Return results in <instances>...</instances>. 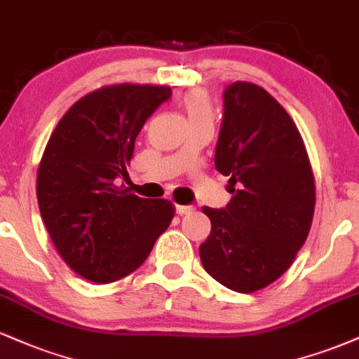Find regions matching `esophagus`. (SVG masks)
<instances>
[{"label":"esophagus","mask_w":359,"mask_h":359,"mask_svg":"<svg viewBox=\"0 0 359 359\" xmlns=\"http://www.w3.org/2000/svg\"><path fill=\"white\" fill-rule=\"evenodd\" d=\"M195 212V208H193L191 205H178L176 206V213L178 215H189Z\"/></svg>","instance_id":"esophagus-1"}]
</instances>
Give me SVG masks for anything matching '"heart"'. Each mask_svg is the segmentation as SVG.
I'll return each mask as SVG.
<instances>
[{"instance_id": "1", "label": "heart", "mask_w": 359, "mask_h": 359, "mask_svg": "<svg viewBox=\"0 0 359 359\" xmlns=\"http://www.w3.org/2000/svg\"><path fill=\"white\" fill-rule=\"evenodd\" d=\"M183 105L187 109L189 121L203 119V117H213L212 102L203 88H193L188 90L183 97Z\"/></svg>"}]
</instances>
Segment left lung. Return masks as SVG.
I'll return each instance as SVG.
<instances>
[{"instance_id":"8db88e82","label":"left lung","mask_w":359,"mask_h":359,"mask_svg":"<svg viewBox=\"0 0 359 359\" xmlns=\"http://www.w3.org/2000/svg\"><path fill=\"white\" fill-rule=\"evenodd\" d=\"M223 109L215 168L233 196L222 210L203 206L212 231L200 259L222 285L250 294L279 279L304 245L314 175L296 124L265 88L231 83Z\"/></svg>"}]
</instances>
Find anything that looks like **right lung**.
<instances>
[{"mask_svg": "<svg viewBox=\"0 0 359 359\" xmlns=\"http://www.w3.org/2000/svg\"><path fill=\"white\" fill-rule=\"evenodd\" d=\"M171 88L117 83L83 95L53 129L36 172V198L55 248L83 279L109 284L142 265L170 226V200L139 198L121 178L144 122Z\"/></svg>", "mask_w": 359, "mask_h": 359, "instance_id": "add662e5", "label": "right lung"}]
</instances>
